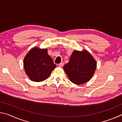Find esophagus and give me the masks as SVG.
<instances>
[{
	"mask_svg": "<svg viewBox=\"0 0 122 122\" xmlns=\"http://www.w3.org/2000/svg\"><path fill=\"white\" fill-rule=\"evenodd\" d=\"M63 65H64V63H63V62H61L60 63H59V67H63Z\"/></svg>",
	"mask_w": 122,
	"mask_h": 122,
	"instance_id": "obj_1",
	"label": "esophagus"
}]
</instances>
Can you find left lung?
I'll return each mask as SVG.
<instances>
[{
  "label": "left lung",
  "mask_w": 122,
  "mask_h": 122,
  "mask_svg": "<svg viewBox=\"0 0 122 122\" xmlns=\"http://www.w3.org/2000/svg\"><path fill=\"white\" fill-rule=\"evenodd\" d=\"M96 65L95 60L87 51H75L69 62L63 66V69L71 82L82 84L92 77Z\"/></svg>",
  "instance_id": "left-lung-1"
}]
</instances>
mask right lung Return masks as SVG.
Wrapping results in <instances>:
<instances>
[{
    "label": "right lung",
    "mask_w": 122,
    "mask_h": 122,
    "mask_svg": "<svg viewBox=\"0 0 122 122\" xmlns=\"http://www.w3.org/2000/svg\"><path fill=\"white\" fill-rule=\"evenodd\" d=\"M56 66L46 48L35 47L28 51L24 59L26 74L34 82H41L48 78Z\"/></svg>",
    "instance_id": "1"
}]
</instances>
